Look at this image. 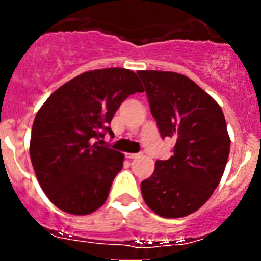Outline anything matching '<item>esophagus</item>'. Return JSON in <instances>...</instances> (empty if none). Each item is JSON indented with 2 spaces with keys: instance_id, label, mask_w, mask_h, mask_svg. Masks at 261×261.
Returning a JSON list of instances; mask_svg holds the SVG:
<instances>
[{
  "instance_id": "obj_1",
  "label": "esophagus",
  "mask_w": 261,
  "mask_h": 261,
  "mask_svg": "<svg viewBox=\"0 0 261 261\" xmlns=\"http://www.w3.org/2000/svg\"><path fill=\"white\" fill-rule=\"evenodd\" d=\"M125 155H126V158H129V159H136V158H138V156H140V154H136V153H126Z\"/></svg>"
}]
</instances>
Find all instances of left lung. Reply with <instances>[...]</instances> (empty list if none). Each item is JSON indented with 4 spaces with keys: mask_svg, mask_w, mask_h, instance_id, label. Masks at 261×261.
<instances>
[{
    "mask_svg": "<svg viewBox=\"0 0 261 261\" xmlns=\"http://www.w3.org/2000/svg\"><path fill=\"white\" fill-rule=\"evenodd\" d=\"M150 111L163 138L174 137V155L156 161L141 183L145 202L165 218H180L208 201L220 184L230 137L220 105L192 80L174 71L140 70Z\"/></svg>",
    "mask_w": 261,
    "mask_h": 261,
    "instance_id": "8db88e82",
    "label": "left lung"
}]
</instances>
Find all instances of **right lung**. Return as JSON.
Returning a JSON list of instances; mask_svg holds the SVG:
<instances>
[{"mask_svg": "<svg viewBox=\"0 0 261 261\" xmlns=\"http://www.w3.org/2000/svg\"><path fill=\"white\" fill-rule=\"evenodd\" d=\"M144 87L124 68L90 70L50 94L36 114L30 156L41 190L59 209L86 216L106 202L124 154L94 140L112 135L108 126L120 105Z\"/></svg>", "mask_w": 261, "mask_h": 261, "instance_id": "1", "label": "right lung"}]
</instances>
